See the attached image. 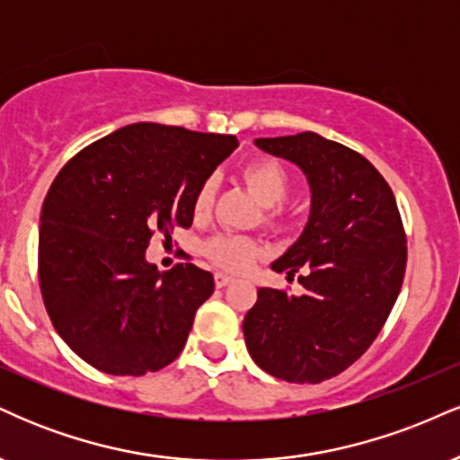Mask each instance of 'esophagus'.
<instances>
[{
	"instance_id": "1",
	"label": "esophagus",
	"mask_w": 460,
	"mask_h": 460,
	"mask_svg": "<svg viewBox=\"0 0 460 460\" xmlns=\"http://www.w3.org/2000/svg\"><path fill=\"white\" fill-rule=\"evenodd\" d=\"M214 281H216V288H225V285L234 283V277H229V274H225V272H216Z\"/></svg>"
}]
</instances>
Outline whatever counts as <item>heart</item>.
Masks as SVG:
<instances>
[{
    "instance_id": "1",
    "label": "heart",
    "mask_w": 460,
    "mask_h": 460,
    "mask_svg": "<svg viewBox=\"0 0 460 460\" xmlns=\"http://www.w3.org/2000/svg\"><path fill=\"white\" fill-rule=\"evenodd\" d=\"M242 179L246 181L248 190L255 194L263 208H277L289 194V177L285 168L274 160H255L242 171ZM216 186L212 179L203 181L194 194L192 212L194 218H208L209 209L214 203ZM205 255L212 260L216 266L225 268L231 272H242L251 266L257 255V244L248 237L242 235H216L205 244Z\"/></svg>"
}]
</instances>
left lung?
<instances>
[{
	"mask_svg": "<svg viewBox=\"0 0 460 460\" xmlns=\"http://www.w3.org/2000/svg\"><path fill=\"white\" fill-rule=\"evenodd\" d=\"M257 149L296 164L311 188L303 234L272 261L305 294L257 289L244 341L263 372L322 383L357 361L381 332L406 268V237L394 192L366 157L314 131L257 138Z\"/></svg>",
	"mask_w": 460,
	"mask_h": 460,
	"instance_id": "left-lung-1",
	"label": "left lung"
}]
</instances>
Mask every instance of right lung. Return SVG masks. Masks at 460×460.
Listing matches in <instances>:
<instances>
[{
	"instance_id": "right-lung-1",
	"label": "right lung",
	"mask_w": 460,
	"mask_h": 460,
	"mask_svg": "<svg viewBox=\"0 0 460 460\" xmlns=\"http://www.w3.org/2000/svg\"><path fill=\"white\" fill-rule=\"evenodd\" d=\"M235 136L134 123L82 149L58 172L39 226V281L66 346L114 376L175 361L212 272L146 261L151 235L192 225L194 194L237 149Z\"/></svg>"
}]
</instances>
